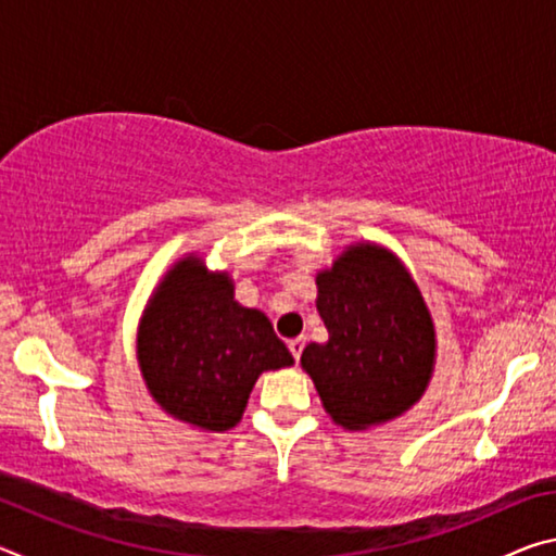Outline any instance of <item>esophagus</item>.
<instances>
[{
    "instance_id": "1",
    "label": "esophagus",
    "mask_w": 556,
    "mask_h": 556,
    "mask_svg": "<svg viewBox=\"0 0 556 556\" xmlns=\"http://www.w3.org/2000/svg\"><path fill=\"white\" fill-rule=\"evenodd\" d=\"M304 338H291V341H289V353L291 355H294V361H299V357H301V351H304Z\"/></svg>"
}]
</instances>
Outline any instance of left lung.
<instances>
[{"mask_svg": "<svg viewBox=\"0 0 556 556\" xmlns=\"http://www.w3.org/2000/svg\"><path fill=\"white\" fill-rule=\"evenodd\" d=\"M316 291L328 341L308 343L301 368L328 417L365 431L409 412L434 375L437 328L404 262L378 242L345 244Z\"/></svg>", "mask_w": 556, "mask_h": 556, "instance_id": "1", "label": "left lung"}]
</instances>
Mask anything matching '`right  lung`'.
<instances>
[{"instance_id": "add662e5", "label": "right lung", "mask_w": 556, "mask_h": 556, "mask_svg": "<svg viewBox=\"0 0 556 556\" xmlns=\"http://www.w3.org/2000/svg\"><path fill=\"white\" fill-rule=\"evenodd\" d=\"M137 363L149 394L168 417L223 434L240 425L262 372L294 365L260 308L235 301L225 269L195 252L159 279L137 326Z\"/></svg>"}]
</instances>
